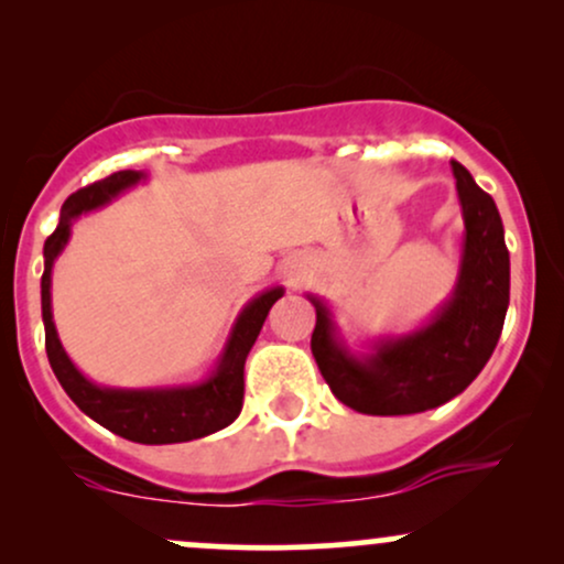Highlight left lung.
Instances as JSON below:
<instances>
[{
    "instance_id": "1",
    "label": "left lung",
    "mask_w": 564,
    "mask_h": 564,
    "mask_svg": "<svg viewBox=\"0 0 564 564\" xmlns=\"http://www.w3.org/2000/svg\"><path fill=\"white\" fill-rule=\"evenodd\" d=\"M464 232L451 296L422 326L373 336L366 352L345 341L334 307L307 294L315 307L313 347L323 379L341 403L371 416H403L462 394L490 360L509 307V251L496 200L458 161H451Z\"/></svg>"
}]
</instances>
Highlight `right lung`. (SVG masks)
<instances>
[{
    "label": "right lung",
    "instance_id": "right-lung-1",
    "mask_svg": "<svg viewBox=\"0 0 564 564\" xmlns=\"http://www.w3.org/2000/svg\"><path fill=\"white\" fill-rule=\"evenodd\" d=\"M148 172L124 170L100 183L82 187L66 198L61 209V223L53 236L44 241V273H42V321L44 347L57 381L76 405L95 419L97 424L111 430L113 435L142 445L187 443L225 430L241 413L243 405V364L249 349L254 347L262 323L270 307L283 296V286H270L251 296L241 313L232 321L228 339L217 364L204 379L187 384L161 387H106L97 384L76 368L63 349L53 321V268L70 241L74 223L89 212L102 209L129 187L145 183Z\"/></svg>",
    "mask_w": 564,
    "mask_h": 564
}]
</instances>
